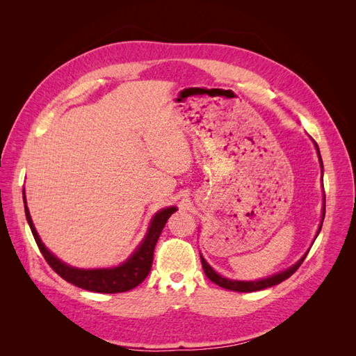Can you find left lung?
I'll use <instances>...</instances> for the list:
<instances>
[{"instance_id": "8db88e82", "label": "left lung", "mask_w": 356, "mask_h": 356, "mask_svg": "<svg viewBox=\"0 0 356 356\" xmlns=\"http://www.w3.org/2000/svg\"><path fill=\"white\" fill-rule=\"evenodd\" d=\"M315 147H316V152H318V157H319V163H321V169L322 168V159H321V153H319V148H318V144L315 143ZM324 217H325V193H324V209H322V221H324ZM322 221H321V225H319V230L316 233V236L319 234L321 229H322ZM307 252L300 258V260L291 266L289 268H286V270L277 273V275H273L270 277H266V279H260V281H252V282H246V281H232V279H227V277H222L220 276L217 272L213 270V268L207 263V260L200 255V261H202V267H203V272L204 275H207L213 284L220 285L221 288H225V289H230V291H238V293H252V291H261L264 288H268V286H273V285H277L281 284L282 281H285V279H288L291 275H293L297 268L301 266V263L305 261Z\"/></svg>"}]
</instances>
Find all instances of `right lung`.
<instances>
[{
  "label": "right lung",
  "mask_w": 356,
  "mask_h": 356,
  "mask_svg": "<svg viewBox=\"0 0 356 356\" xmlns=\"http://www.w3.org/2000/svg\"><path fill=\"white\" fill-rule=\"evenodd\" d=\"M24 203H25V215H26L32 236H34L42 257H44V260L49 263V266L53 268V270H55L62 279H65L67 282L75 286L93 291V293H102V294L124 293V291L132 289L144 281V279L148 276L149 270H152L153 254H154L156 243L159 241V236L161 230H163L168 218L177 211L175 207L159 211L154 215V218L152 220V224H149L143 243L138 246V250L129 257L123 264L111 267V268H93V270H90V268H75L65 263H62L59 258H56L47 250L44 243L41 242L34 224H32L31 215L26 207L25 190H24Z\"/></svg>",
  "instance_id": "1"
}]
</instances>
